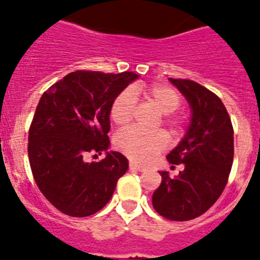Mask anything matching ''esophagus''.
I'll return each instance as SVG.
<instances>
[{
    "label": "esophagus",
    "instance_id": "obj_1",
    "mask_svg": "<svg viewBox=\"0 0 260 260\" xmlns=\"http://www.w3.org/2000/svg\"><path fill=\"white\" fill-rule=\"evenodd\" d=\"M129 168L132 171H139V172H145V171H146V168L145 167H141V166L136 165V163H133V162L129 163Z\"/></svg>",
    "mask_w": 260,
    "mask_h": 260
}]
</instances>
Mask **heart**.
<instances>
[{"label":"heart","instance_id":"1","mask_svg":"<svg viewBox=\"0 0 260 260\" xmlns=\"http://www.w3.org/2000/svg\"><path fill=\"white\" fill-rule=\"evenodd\" d=\"M144 98L147 104L163 114L162 124L171 135H176L181 127V116L175 110L181 106V95L176 89L165 84L135 85L114 98L110 107V118L118 127H124L133 119L136 111V98ZM115 145L121 153L137 163H150L167 147V137L160 131L146 132L140 128H128L119 133Z\"/></svg>","mask_w":260,"mask_h":260}]
</instances>
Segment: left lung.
<instances>
[{"label": "left lung", "mask_w": 260, "mask_h": 260, "mask_svg": "<svg viewBox=\"0 0 260 260\" xmlns=\"http://www.w3.org/2000/svg\"><path fill=\"white\" fill-rule=\"evenodd\" d=\"M170 81L186 98L191 120L184 139L167 155L171 165H182L184 170L174 179L167 171L159 172L162 182L153 194V207L168 220L186 221L205 214L225 188L235 154L233 127L215 93L193 80Z\"/></svg>", "instance_id": "8db88e82"}]
</instances>
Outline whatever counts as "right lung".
<instances>
[{"instance_id": "1", "label": "right lung", "mask_w": 260, "mask_h": 260, "mask_svg": "<svg viewBox=\"0 0 260 260\" xmlns=\"http://www.w3.org/2000/svg\"><path fill=\"white\" fill-rule=\"evenodd\" d=\"M139 78L135 72L74 71L49 88L36 107L28 133V158L40 191L63 214L84 217L104 209L128 159L107 151L110 107L114 98Z\"/></svg>"}]
</instances>
